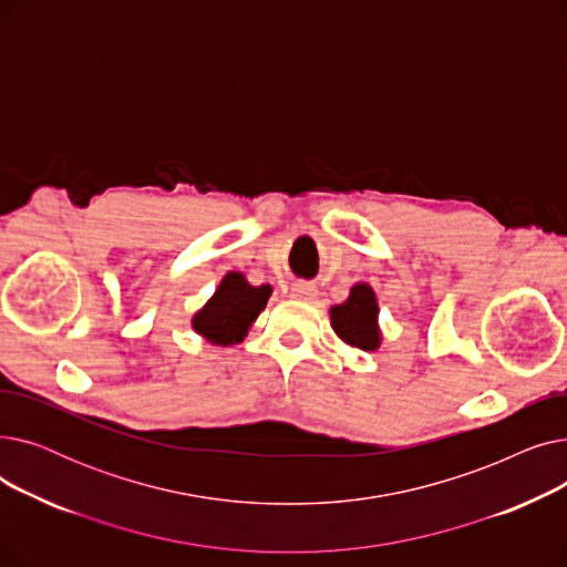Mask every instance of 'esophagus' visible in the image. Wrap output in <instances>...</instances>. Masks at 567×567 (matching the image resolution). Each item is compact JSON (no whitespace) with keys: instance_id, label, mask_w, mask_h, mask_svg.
I'll return each instance as SVG.
<instances>
[{"instance_id":"1","label":"esophagus","mask_w":567,"mask_h":567,"mask_svg":"<svg viewBox=\"0 0 567 567\" xmlns=\"http://www.w3.org/2000/svg\"><path fill=\"white\" fill-rule=\"evenodd\" d=\"M291 296H293V299H301V301H312L317 296V287L308 285V282H293L291 285Z\"/></svg>"}]
</instances>
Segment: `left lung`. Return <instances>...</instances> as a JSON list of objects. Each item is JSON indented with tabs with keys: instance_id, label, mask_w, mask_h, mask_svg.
Segmentation results:
<instances>
[{
	"instance_id": "8db88e82",
	"label": "left lung",
	"mask_w": 567,
	"mask_h": 567,
	"mask_svg": "<svg viewBox=\"0 0 567 567\" xmlns=\"http://www.w3.org/2000/svg\"><path fill=\"white\" fill-rule=\"evenodd\" d=\"M331 326L336 336L351 349L377 351L383 342L379 326V301L368 282H355L349 289L347 301L331 306Z\"/></svg>"
}]
</instances>
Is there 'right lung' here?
<instances>
[{
	"instance_id": "right-lung-1",
	"label": "right lung",
	"mask_w": 567,
	"mask_h": 567,
	"mask_svg": "<svg viewBox=\"0 0 567 567\" xmlns=\"http://www.w3.org/2000/svg\"><path fill=\"white\" fill-rule=\"evenodd\" d=\"M271 293V285L255 287L241 271H227L212 299L193 315V331L216 347L244 342Z\"/></svg>"
}]
</instances>
